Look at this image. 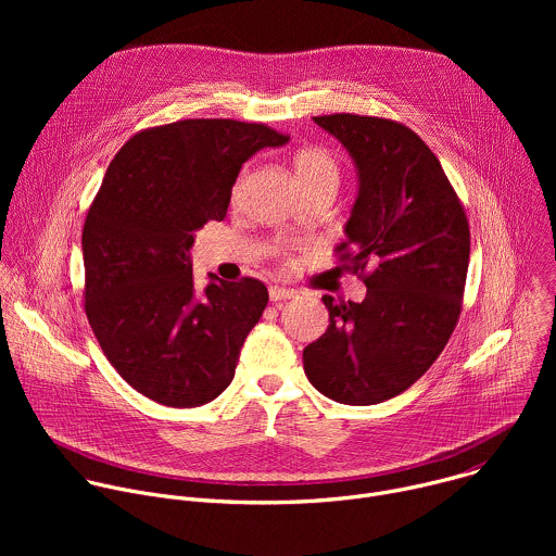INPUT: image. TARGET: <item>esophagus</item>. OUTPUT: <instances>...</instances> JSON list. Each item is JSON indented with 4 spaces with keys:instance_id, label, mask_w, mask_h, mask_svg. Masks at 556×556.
<instances>
[{
    "instance_id": "34e87169",
    "label": "esophagus",
    "mask_w": 556,
    "mask_h": 556,
    "mask_svg": "<svg viewBox=\"0 0 556 556\" xmlns=\"http://www.w3.org/2000/svg\"><path fill=\"white\" fill-rule=\"evenodd\" d=\"M268 294H270V301H275V303H279V301H286V299H292L296 292L294 290H290V288H283V286H270V290H268Z\"/></svg>"
}]
</instances>
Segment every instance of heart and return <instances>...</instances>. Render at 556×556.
<instances>
[{
    "mask_svg": "<svg viewBox=\"0 0 556 556\" xmlns=\"http://www.w3.org/2000/svg\"><path fill=\"white\" fill-rule=\"evenodd\" d=\"M294 169L305 193L326 185L339 187V180H341V165L337 161V155L330 149L319 144L301 147L294 153ZM237 191H240V185L235 187V195Z\"/></svg>",
    "mask_w": 556,
    "mask_h": 556,
    "instance_id": "b5f03b06",
    "label": "heart"
}]
</instances>
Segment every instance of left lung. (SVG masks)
Returning <instances> with one entry per match:
<instances>
[{"label":"left lung","instance_id":"left-lung-1","mask_svg":"<svg viewBox=\"0 0 556 556\" xmlns=\"http://www.w3.org/2000/svg\"><path fill=\"white\" fill-rule=\"evenodd\" d=\"M358 169L337 268L363 279L361 303H324L330 326L303 350L307 380L343 405L409 389L442 354L462 314L470 230L438 155L407 125L363 114L314 116Z\"/></svg>","mask_w":556,"mask_h":556}]
</instances>
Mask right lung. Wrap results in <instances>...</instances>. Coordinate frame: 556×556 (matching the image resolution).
Wrapping results in <instances>:
<instances>
[{
	"label": "right lung",
	"instance_id": "add662e5",
	"mask_svg": "<svg viewBox=\"0 0 556 556\" xmlns=\"http://www.w3.org/2000/svg\"><path fill=\"white\" fill-rule=\"evenodd\" d=\"M286 134L232 118H187L134 134L84 224V307L114 369L167 407H200L230 384L268 303L264 281L193 288V232L222 222L249 157Z\"/></svg>",
	"mask_w": 556,
	"mask_h": 556
}]
</instances>
